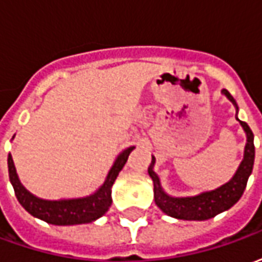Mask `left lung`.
<instances>
[{"label": "left lung", "mask_w": 262, "mask_h": 262, "mask_svg": "<svg viewBox=\"0 0 262 262\" xmlns=\"http://www.w3.org/2000/svg\"><path fill=\"white\" fill-rule=\"evenodd\" d=\"M222 94L234 105L236 112L238 114L236 99L231 97L230 92L227 90H222ZM236 119L240 122L243 130L246 133V137H247V143L244 147V156H243L242 163L234 172V176L216 189L205 191V192L192 195V196H172L170 193L165 192L161 187L160 177L154 171L156 157L151 156L148 176L153 180L154 184V202L165 214L180 220H208L214 217L216 214L230 209L234 203L238 202V199L242 198L243 192L246 189L248 177L253 172L255 148H254V135L251 129L248 127L246 122H242L237 116Z\"/></svg>", "instance_id": "left-lung-1"}]
</instances>
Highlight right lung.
Listing matches in <instances>:
<instances>
[{
	"label": "right lung",
	"mask_w": 262,
	"mask_h": 262,
	"mask_svg": "<svg viewBox=\"0 0 262 262\" xmlns=\"http://www.w3.org/2000/svg\"><path fill=\"white\" fill-rule=\"evenodd\" d=\"M14 139V137H12ZM135 146L122 150L118 157L115 159L114 164L106 174V178L101 187L91 195L82 198H70V199H57V201H49L42 199L31 193L26 189L19 177L16 174L12 156L8 154V172L9 181L14 187L15 195L18 198L19 203L29 212L32 216L37 219L48 222L50 225L56 226H73L92 223L101 216L108 212L112 203V185H114L116 177L119 176L120 170L127 161V157Z\"/></svg>",
	"instance_id": "add662e5"
}]
</instances>
